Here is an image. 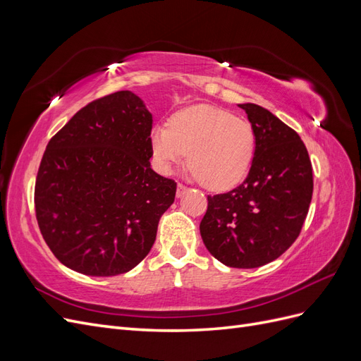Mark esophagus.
<instances>
[{
	"instance_id": "obj_1",
	"label": "esophagus",
	"mask_w": 361,
	"mask_h": 361,
	"mask_svg": "<svg viewBox=\"0 0 361 361\" xmlns=\"http://www.w3.org/2000/svg\"><path fill=\"white\" fill-rule=\"evenodd\" d=\"M188 191V188L185 187V185H182V183H178V190H176V195L178 197H182V195Z\"/></svg>"
}]
</instances>
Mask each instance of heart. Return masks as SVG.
<instances>
[{
	"instance_id": "obj_1",
	"label": "heart",
	"mask_w": 361,
	"mask_h": 361,
	"mask_svg": "<svg viewBox=\"0 0 361 361\" xmlns=\"http://www.w3.org/2000/svg\"><path fill=\"white\" fill-rule=\"evenodd\" d=\"M150 146L162 173H171L188 152L191 178L223 191L245 178L255 158L256 135L250 122L223 108L194 105L174 114L169 128L155 126Z\"/></svg>"
}]
</instances>
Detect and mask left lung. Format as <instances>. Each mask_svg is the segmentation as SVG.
<instances>
[{"mask_svg":"<svg viewBox=\"0 0 361 361\" xmlns=\"http://www.w3.org/2000/svg\"><path fill=\"white\" fill-rule=\"evenodd\" d=\"M256 135L248 176L235 190L207 195L200 235L232 268L276 260L298 238L313 192L312 162L300 135L256 104H238Z\"/></svg>","mask_w":361,"mask_h":361,"instance_id":"1","label":"left lung"}]
</instances>
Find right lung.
Masks as SVG:
<instances>
[{"label": "right lung", "instance_id": "obj_1", "mask_svg": "<svg viewBox=\"0 0 361 361\" xmlns=\"http://www.w3.org/2000/svg\"><path fill=\"white\" fill-rule=\"evenodd\" d=\"M154 117L129 92L101 97L51 138L35 188L43 239L64 267L123 274L154 245L176 182L150 167Z\"/></svg>", "mask_w": 361, "mask_h": 361}]
</instances>
